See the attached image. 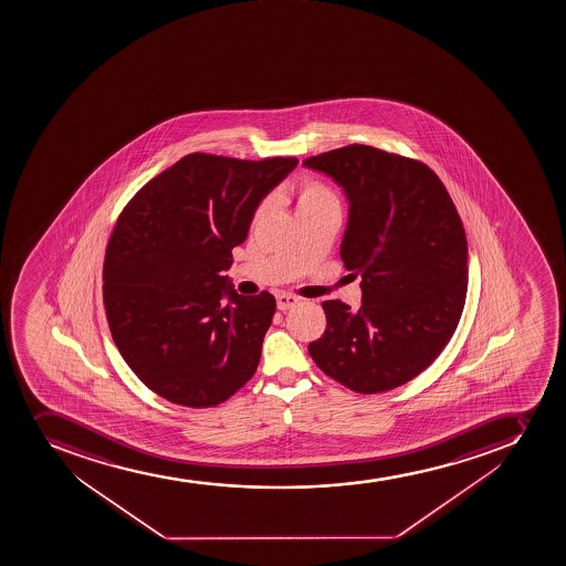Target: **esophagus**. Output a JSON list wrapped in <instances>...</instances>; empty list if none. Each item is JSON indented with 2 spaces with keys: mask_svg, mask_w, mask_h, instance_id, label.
<instances>
[{
  "mask_svg": "<svg viewBox=\"0 0 566 566\" xmlns=\"http://www.w3.org/2000/svg\"><path fill=\"white\" fill-rule=\"evenodd\" d=\"M298 301L301 298L295 297V295H287V293H280V295H276V308L280 310V312H286V310H292L297 306Z\"/></svg>",
  "mask_w": 566,
  "mask_h": 566,
  "instance_id": "obj_1",
  "label": "esophagus"
}]
</instances>
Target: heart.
Listing matches in <instances>:
<instances>
[{"instance_id": "1", "label": "heart", "mask_w": 566, "mask_h": 566, "mask_svg": "<svg viewBox=\"0 0 566 566\" xmlns=\"http://www.w3.org/2000/svg\"><path fill=\"white\" fill-rule=\"evenodd\" d=\"M293 202H295V212L297 216L304 213L339 212V199L336 191L331 186L325 185L323 180L304 177L293 186ZM263 208L258 210L256 216L263 212Z\"/></svg>"}]
</instances>
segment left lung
Returning <instances> with one entry per match:
<instances>
[{
	"mask_svg": "<svg viewBox=\"0 0 566 566\" xmlns=\"http://www.w3.org/2000/svg\"><path fill=\"white\" fill-rule=\"evenodd\" d=\"M303 164L342 186V260L361 274V308L325 301L326 331L310 356L353 391H389L420 375L458 328L469 280L463 223L419 160L353 144Z\"/></svg>",
	"mask_w": 566,
	"mask_h": 566,
	"instance_id": "1",
	"label": "left lung"
}]
</instances>
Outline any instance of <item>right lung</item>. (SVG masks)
<instances>
[{
	"label": "right lung",
	"mask_w": 566,
	"mask_h": 566,
	"mask_svg": "<svg viewBox=\"0 0 566 566\" xmlns=\"http://www.w3.org/2000/svg\"><path fill=\"white\" fill-rule=\"evenodd\" d=\"M297 163L191 153L119 216L103 265L108 326L130 369L169 402L212 408L256 373L276 303L268 292L243 297L223 273Z\"/></svg>",
	"instance_id": "1"
}]
</instances>
